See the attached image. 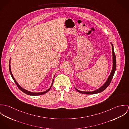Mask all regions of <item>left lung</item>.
<instances>
[{
	"label": "left lung",
	"instance_id": "left-lung-1",
	"mask_svg": "<svg viewBox=\"0 0 129 129\" xmlns=\"http://www.w3.org/2000/svg\"><path fill=\"white\" fill-rule=\"evenodd\" d=\"M111 44L112 45V59H113V67H112V69L111 71L110 75H109L107 80L106 82L104 83V84L101 86L100 87L96 89V90L93 91H80L78 89H77L75 87L74 88L77 92H79L82 94H95L97 93H99L100 92H102L104 91L110 84L111 81L113 78V77L114 76V74H115V72L116 71V56L114 53V47L112 43L111 42Z\"/></svg>",
	"mask_w": 129,
	"mask_h": 129
}]
</instances>
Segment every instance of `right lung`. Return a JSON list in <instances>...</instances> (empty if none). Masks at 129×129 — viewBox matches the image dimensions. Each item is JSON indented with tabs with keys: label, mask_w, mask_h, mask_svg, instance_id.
Returning <instances> with one entry per match:
<instances>
[{
	"label": "right lung",
	"mask_w": 129,
	"mask_h": 129,
	"mask_svg": "<svg viewBox=\"0 0 129 129\" xmlns=\"http://www.w3.org/2000/svg\"><path fill=\"white\" fill-rule=\"evenodd\" d=\"M9 72H10V75H11V76L12 78H13V80L14 81L15 83H16V84L17 85V86H18V87L19 88V89H20L22 92H23L24 93H26V94H27V95H30V96H38V95H41L44 94H45V93H47L48 91H49V90L51 89V88L52 87V85H53V82H54V79H53V80H52V84H51V87H50L48 90H46V91H44V92H31V91H28V90H27L25 89H24V88H23V87H21V86L17 82V81H16L15 79V78H14V77H13V74H12V72H11V66H10V61H9ZM55 75H54V77H55Z\"/></svg>",
	"instance_id": "1"
}]
</instances>
